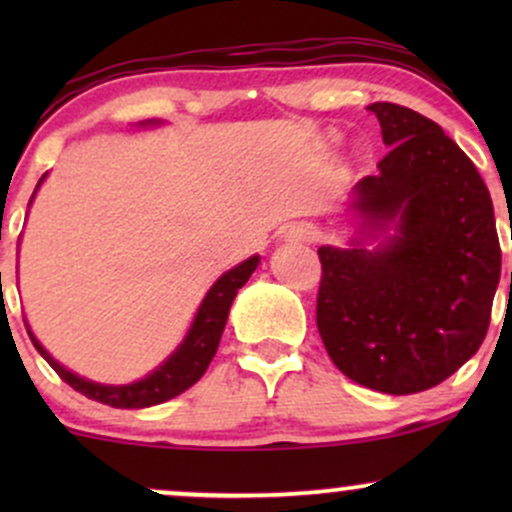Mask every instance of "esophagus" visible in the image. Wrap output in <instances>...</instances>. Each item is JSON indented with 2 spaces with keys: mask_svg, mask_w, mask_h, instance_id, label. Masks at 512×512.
Listing matches in <instances>:
<instances>
[{
  "mask_svg": "<svg viewBox=\"0 0 512 512\" xmlns=\"http://www.w3.org/2000/svg\"><path fill=\"white\" fill-rule=\"evenodd\" d=\"M286 238L293 240V243H310V240L317 238V228L313 223H296V226L289 228Z\"/></svg>",
  "mask_w": 512,
  "mask_h": 512,
  "instance_id": "esophagus-1",
  "label": "esophagus"
}]
</instances>
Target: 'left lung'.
<instances>
[{
	"label": "left lung",
	"mask_w": 512,
	"mask_h": 512,
	"mask_svg": "<svg viewBox=\"0 0 512 512\" xmlns=\"http://www.w3.org/2000/svg\"><path fill=\"white\" fill-rule=\"evenodd\" d=\"M368 110L390 151L351 190L349 245L317 250V330L346 378L414 395L479 351L501 245L479 170L440 125L395 103Z\"/></svg>",
	"instance_id": "left-lung-1"
}]
</instances>
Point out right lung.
<instances>
[{
  "label": "right lung",
  "instance_id": "obj_1",
  "mask_svg": "<svg viewBox=\"0 0 512 512\" xmlns=\"http://www.w3.org/2000/svg\"><path fill=\"white\" fill-rule=\"evenodd\" d=\"M142 125H161V120H146ZM48 178V173L38 180L35 185V192L43 185V180ZM33 192V197H35ZM31 197V202H33ZM28 202V207H31ZM260 264V255H252L245 262L236 264L233 269H228L226 274H221L219 279L214 281V286L207 291L204 301L199 303L195 320H192L190 330H187L185 339L178 344V349L170 354L161 366H156L151 373H146L144 378L134 380V383L127 385H105V383H93V380L81 378V375L72 373L69 368H64L60 361L50 356V351L45 349L43 344L38 342V337L31 332L26 322L28 337L38 354L50 363L52 370L64 380L67 385H72L76 392L86 395L88 399H96V402L108 404V407L115 409H144L154 407V404L168 402V399L182 395L185 390H190L192 385L207 373L211 358H214L216 349H219L223 327H226L228 313H231V303L236 298L238 289H243L245 281L250 279L252 272Z\"/></svg>",
  "mask_w": 512,
  "mask_h": 512
}]
</instances>
